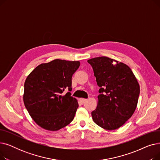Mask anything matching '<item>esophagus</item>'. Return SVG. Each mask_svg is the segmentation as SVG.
<instances>
[{
    "instance_id": "esophagus-1",
    "label": "esophagus",
    "mask_w": 160,
    "mask_h": 160,
    "mask_svg": "<svg viewBox=\"0 0 160 160\" xmlns=\"http://www.w3.org/2000/svg\"><path fill=\"white\" fill-rule=\"evenodd\" d=\"M86 101H87V99H86V98H80V102H81L82 104L85 103Z\"/></svg>"
}]
</instances>
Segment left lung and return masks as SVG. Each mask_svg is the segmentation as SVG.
<instances>
[{
	"label": "left lung",
	"instance_id": "left-lung-1",
	"mask_svg": "<svg viewBox=\"0 0 160 160\" xmlns=\"http://www.w3.org/2000/svg\"><path fill=\"white\" fill-rule=\"evenodd\" d=\"M116 63L113 65V62ZM99 89L97 107L91 112L93 121L101 128H120L135 112L139 85L130 67L110 58L90 59Z\"/></svg>",
	"mask_w": 160,
	"mask_h": 160
}]
</instances>
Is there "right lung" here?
I'll return each mask as SVG.
<instances>
[{
  "label": "right lung",
  "mask_w": 160,
  "mask_h": 160,
  "mask_svg": "<svg viewBox=\"0 0 160 160\" xmlns=\"http://www.w3.org/2000/svg\"><path fill=\"white\" fill-rule=\"evenodd\" d=\"M78 61L56 59L36 67L24 82L23 101L32 119L39 127L57 131L74 119L78 107L71 97L72 77ZM69 92L65 94L64 91Z\"/></svg>",
  "instance_id": "1"
}]
</instances>
